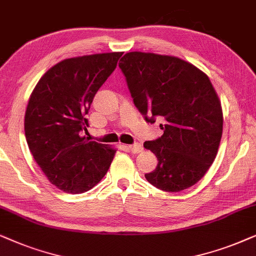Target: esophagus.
I'll return each instance as SVG.
<instances>
[{
  "label": "esophagus",
  "instance_id": "1",
  "mask_svg": "<svg viewBox=\"0 0 256 256\" xmlns=\"http://www.w3.org/2000/svg\"><path fill=\"white\" fill-rule=\"evenodd\" d=\"M128 148L130 150L132 153H139L144 150L142 148V145L139 144V142H134V144H132V145H128Z\"/></svg>",
  "mask_w": 256,
  "mask_h": 256
}]
</instances>
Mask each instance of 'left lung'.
<instances>
[{"label": "left lung", "mask_w": 256, "mask_h": 256, "mask_svg": "<svg viewBox=\"0 0 256 256\" xmlns=\"http://www.w3.org/2000/svg\"><path fill=\"white\" fill-rule=\"evenodd\" d=\"M145 120H160L162 137L144 142L158 165L145 178L165 192L196 184L210 168L222 136V110L210 78L172 56L128 52L119 62Z\"/></svg>", "instance_id": "8db88e82"}]
</instances>
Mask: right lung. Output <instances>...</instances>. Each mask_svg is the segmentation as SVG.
Instances as JSON below:
<instances>
[{
    "mask_svg": "<svg viewBox=\"0 0 256 256\" xmlns=\"http://www.w3.org/2000/svg\"><path fill=\"white\" fill-rule=\"evenodd\" d=\"M122 52L64 60L48 70L30 96L24 131L29 150L49 182L64 192L91 190L106 174L116 150L80 137L94 94Z\"/></svg>",
    "mask_w": 256,
    "mask_h": 256,
    "instance_id": "right-lung-1",
    "label": "right lung"
}]
</instances>
